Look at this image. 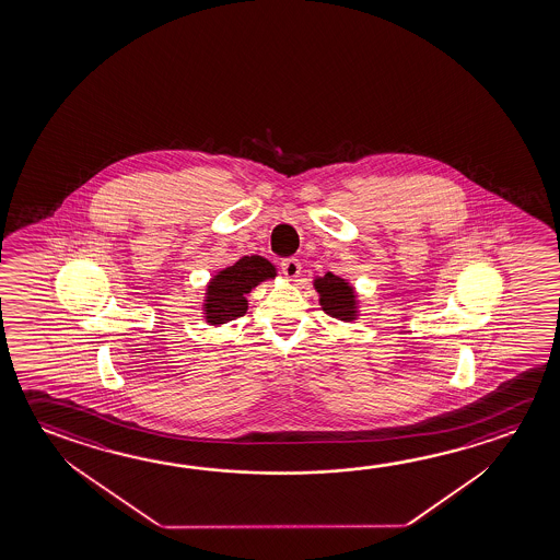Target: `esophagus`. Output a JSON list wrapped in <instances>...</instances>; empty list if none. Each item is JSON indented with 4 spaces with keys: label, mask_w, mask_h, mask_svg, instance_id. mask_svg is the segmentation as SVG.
<instances>
[{
    "label": "esophagus",
    "mask_w": 560,
    "mask_h": 560,
    "mask_svg": "<svg viewBox=\"0 0 560 560\" xmlns=\"http://www.w3.org/2000/svg\"><path fill=\"white\" fill-rule=\"evenodd\" d=\"M281 271H283L287 279H296L301 276V261L296 257H287L281 261Z\"/></svg>",
    "instance_id": "esophagus-1"
}]
</instances>
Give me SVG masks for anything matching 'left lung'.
Listing matches in <instances>:
<instances>
[{"instance_id":"left-lung-1","label":"left lung","mask_w":560,"mask_h":560,"mask_svg":"<svg viewBox=\"0 0 560 560\" xmlns=\"http://www.w3.org/2000/svg\"><path fill=\"white\" fill-rule=\"evenodd\" d=\"M314 287L320 294L322 311L330 314L331 318L351 322L358 316V301L353 287L334 273L314 279Z\"/></svg>"}]
</instances>
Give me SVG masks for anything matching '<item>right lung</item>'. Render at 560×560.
<instances>
[{
  "mask_svg": "<svg viewBox=\"0 0 560 560\" xmlns=\"http://www.w3.org/2000/svg\"><path fill=\"white\" fill-rule=\"evenodd\" d=\"M276 267L266 257L244 256L234 266L222 269L207 284L205 318L212 326L236 320L248 311L246 294L266 279L276 277Z\"/></svg>",
  "mask_w": 560,
  "mask_h": 560,
  "instance_id": "1",
  "label": "right lung"
}]
</instances>
